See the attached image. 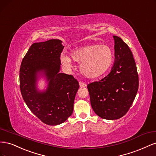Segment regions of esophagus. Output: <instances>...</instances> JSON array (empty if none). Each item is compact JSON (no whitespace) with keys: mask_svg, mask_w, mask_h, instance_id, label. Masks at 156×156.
I'll return each instance as SVG.
<instances>
[{"mask_svg":"<svg viewBox=\"0 0 156 156\" xmlns=\"http://www.w3.org/2000/svg\"><path fill=\"white\" fill-rule=\"evenodd\" d=\"M79 83L80 87H87V84L86 83H83L81 81H80Z\"/></svg>","mask_w":156,"mask_h":156,"instance_id":"obj_1","label":"esophagus"}]
</instances>
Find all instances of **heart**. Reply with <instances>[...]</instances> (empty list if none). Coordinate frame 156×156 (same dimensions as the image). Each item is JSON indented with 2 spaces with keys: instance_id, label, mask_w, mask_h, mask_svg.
Instances as JSON below:
<instances>
[{
  "instance_id": "1",
  "label": "heart",
  "mask_w": 156,
  "mask_h": 156,
  "mask_svg": "<svg viewBox=\"0 0 156 156\" xmlns=\"http://www.w3.org/2000/svg\"><path fill=\"white\" fill-rule=\"evenodd\" d=\"M72 58L80 65L81 73L89 79L101 76L110 67L113 60V51L106 44H93L74 51ZM61 62L67 68H72V60L64 54L60 56Z\"/></svg>"
}]
</instances>
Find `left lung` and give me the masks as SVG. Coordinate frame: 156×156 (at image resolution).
Listing matches in <instances>:
<instances>
[{"instance_id":"left-lung-1","label":"left lung","mask_w":156,"mask_h":156,"mask_svg":"<svg viewBox=\"0 0 156 156\" xmlns=\"http://www.w3.org/2000/svg\"><path fill=\"white\" fill-rule=\"evenodd\" d=\"M115 62L110 73L87 85L94 112L106 120L124 116L133 103L139 88V76L133 54L120 37L113 36Z\"/></svg>"}]
</instances>
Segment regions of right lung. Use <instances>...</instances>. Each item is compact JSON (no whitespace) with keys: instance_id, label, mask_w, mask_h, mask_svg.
I'll use <instances>...</instances> for the list:
<instances>
[{"instance_id":"add662e5","label":"right lung","mask_w":156,"mask_h":156,"mask_svg":"<svg viewBox=\"0 0 156 156\" xmlns=\"http://www.w3.org/2000/svg\"><path fill=\"white\" fill-rule=\"evenodd\" d=\"M62 41L51 39L32 44L20 68V90L31 112L44 124L56 126L72 115L79 83L72 75L60 73ZM43 78L46 85L40 89Z\"/></svg>"}]
</instances>
